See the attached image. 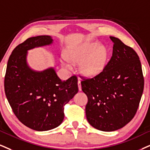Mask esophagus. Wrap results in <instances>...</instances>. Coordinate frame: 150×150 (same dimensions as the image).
Here are the masks:
<instances>
[{
	"label": "esophagus",
	"mask_w": 150,
	"mask_h": 150,
	"mask_svg": "<svg viewBox=\"0 0 150 150\" xmlns=\"http://www.w3.org/2000/svg\"><path fill=\"white\" fill-rule=\"evenodd\" d=\"M78 86H79V91H81V81H80V79H79V81H78Z\"/></svg>",
	"instance_id": "34e87169"
}]
</instances>
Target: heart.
I'll use <instances>...</instances> for the list:
<instances>
[{
	"mask_svg": "<svg viewBox=\"0 0 150 150\" xmlns=\"http://www.w3.org/2000/svg\"><path fill=\"white\" fill-rule=\"evenodd\" d=\"M65 58L69 62L81 63V69L87 76H95L101 73L106 65L108 51L99 42H93L72 47L66 51ZM62 65L71 69V64L62 61Z\"/></svg>",
	"mask_w": 150,
	"mask_h": 150,
	"instance_id": "obj_1",
	"label": "heart"
}]
</instances>
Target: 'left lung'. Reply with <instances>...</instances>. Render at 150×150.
Here are the masks:
<instances>
[{"label":"left lung","instance_id":"obj_1","mask_svg":"<svg viewBox=\"0 0 150 150\" xmlns=\"http://www.w3.org/2000/svg\"><path fill=\"white\" fill-rule=\"evenodd\" d=\"M110 38L113 42L110 60L101 73L81 83L88 99L87 120L103 132L122 128L134 118L144 89L138 54L118 38Z\"/></svg>","mask_w":150,"mask_h":150}]
</instances>
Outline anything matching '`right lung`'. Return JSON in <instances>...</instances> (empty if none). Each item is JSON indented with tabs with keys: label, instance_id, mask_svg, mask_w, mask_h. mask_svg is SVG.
Returning a JSON list of instances; mask_svg holds the SVG:
<instances>
[{
	"label": "right lung",
	"instance_id": "1",
	"mask_svg": "<svg viewBox=\"0 0 150 150\" xmlns=\"http://www.w3.org/2000/svg\"><path fill=\"white\" fill-rule=\"evenodd\" d=\"M51 36L27 39L13 50L7 62L5 95L16 117L35 131L58 127L64 119V106L79 91L78 79L72 76L62 81L53 67L33 70L27 63L28 51L53 43Z\"/></svg>",
	"mask_w": 150,
	"mask_h": 150
}]
</instances>
